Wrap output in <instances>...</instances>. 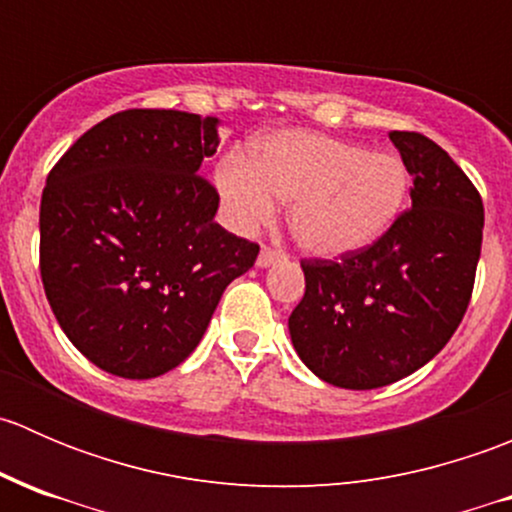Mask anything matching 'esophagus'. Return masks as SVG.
I'll return each instance as SVG.
<instances>
[{"label":"esophagus","mask_w":512,"mask_h":512,"mask_svg":"<svg viewBox=\"0 0 512 512\" xmlns=\"http://www.w3.org/2000/svg\"><path fill=\"white\" fill-rule=\"evenodd\" d=\"M282 260H287V255L282 250H277V247H262L260 257H257V265L270 267V265H275V262H282Z\"/></svg>","instance_id":"esophagus-1"}]
</instances>
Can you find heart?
<instances>
[{
	"mask_svg": "<svg viewBox=\"0 0 512 512\" xmlns=\"http://www.w3.org/2000/svg\"><path fill=\"white\" fill-rule=\"evenodd\" d=\"M237 225L252 227L289 208V230L302 250L342 257L379 240L404 210L409 173L394 153L364 148L312 131H287L230 158L215 173Z\"/></svg>",
	"mask_w": 512,
	"mask_h": 512,
	"instance_id": "1",
	"label": "heart"
}]
</instances>
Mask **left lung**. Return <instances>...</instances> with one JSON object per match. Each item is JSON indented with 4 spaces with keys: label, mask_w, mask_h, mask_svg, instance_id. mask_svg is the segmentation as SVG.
I'll list each match as a JSON object with an SVG mask.
<instances>
[{
    "label": "left lung",
    "mask_w": 512,
    "mask_h": 512,
    "mask_svg": "<svg viewBox=\"0 0 512 512\" xmlns=\"http://www.w3.org/2000/svg\"><path fill=\"white\" fill-rule=\"evenodd\" d=\"M414 175L411 208L364 250L302 260L289 314L299 359L327 384L379 389L441 352L466 314L483 242V200L438 143L391 131Z\"/></svg>",
    "instance_id": "obj_1"
}]
</instances>
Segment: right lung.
Returning a JSON list of instances; mask_svg holds the SVG:
<instances>
[{
    "instance_id": "right-lung-1",
    "label": "right lung",
    "mask_w": 512,
    "mask_h": 512,
    "mask_svg": "<svg viewBox=\"0 0 512 512\" xmlns=\"http://www.w3.org/2000/svg\"><path fill=\"white\" fill-rule=\"evenodd\" d=\"M218 118L131 108L86 131L51 168L39 270L56 322L98 369L153 379L198 347L260 245L215 223L220 195L198 173Z\"/></svg>"
}]
</instances>
